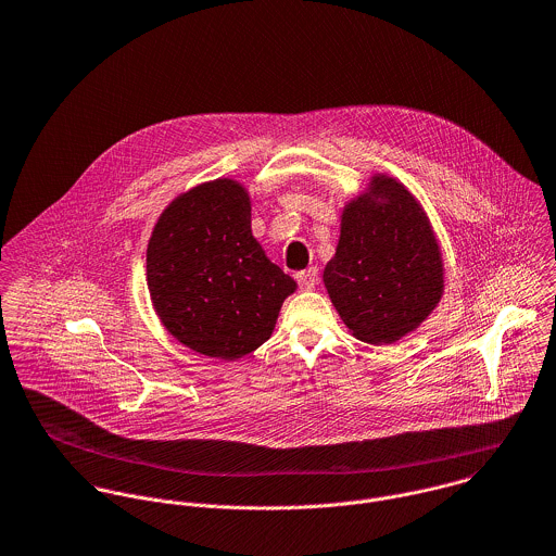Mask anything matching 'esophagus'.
Returning a JSON list of instances; mask_svg holds the SVG:
<instances>
[{
	"mask_svg": "<svg viewBox=\"0 0 556 556\" xmlns=\"http://www.w3.org/2000/svg\"><path fill=\"white\" fill-rule=\"evenodd\" d=\"M295 278H298L300 289H304V291H313V289L318 285V269L317 267H308V269L300 271Z\"/></svg>",
	"mask_w": 556,
	"mask_h": 556,
	"instance_id": "obj_1",
	"label": "esophagus"
}]
</instances>
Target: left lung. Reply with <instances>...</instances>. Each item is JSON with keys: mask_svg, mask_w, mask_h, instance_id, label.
Instances as JSON below:
<instances>
[{"mask_svg": "<svg viewBox=\"0 0 556 556\" xmlns=\"http://www.w3.org/2000/svg\"><path fill=\"white\" fill-rule=\"evenodd\" d=\"M323 280L344 325L370 344L396 342L432 313L443 291L441 252L402 184L379 175L370 194L344 210Z\"/></svg>", "mask_w": 556, "mask_h": 556, "instance_id": "1", "label": "left lung"}]
</instances>
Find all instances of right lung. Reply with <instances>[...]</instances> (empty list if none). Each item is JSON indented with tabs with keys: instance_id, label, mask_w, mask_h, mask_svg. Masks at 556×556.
<instances>
[{
	"instance_id": "1",
	"label": "right lung",
	"mask_w": 556,
	"mask_h": 556,
	"mask_svg": "<svg viewBox=\"0 0 556 556\" xmlns=\"http://www.w3.org/2000/svg\"><path fill=\"white\" fill-rule=\"evenodd\" d=\"M148 287L164 327L207 357L238 359L274 331L295 280L250 231V201L231 179L175 199L148 245Z\"/></svg>"
}]
</instances>
